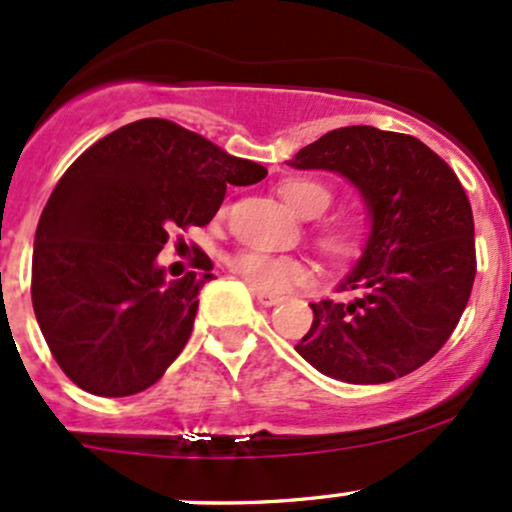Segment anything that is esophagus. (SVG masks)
<instances>
[{"label":"esophagus","mask_w":512,"mask_h":512,"mask_svg":"<svg viewBox=\"0 0 512 512\" xmlns=\"http://www.w3.org/2000/svg\"><path fill=\"white\" fill-rule=\"evenodd\" d=\"M254 295H256V300L261 305H268V308H271V305H278L283 300V295H276V293H268V291H258V288H254Z\"/></svg>","instance_id":"esophagus-1"}]
</instances>
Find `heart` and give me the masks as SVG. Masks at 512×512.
<instances>
[{
  "instance_id": "obj_1",
  "label": "heart",
  "mask_w": 512,
  "mask_h": 512,
  "mask_svg": "<svg viewBox=\"0 0 512 512\" xmlns=\"http://www.w3.org/2000/svg\"><path fill=\"white\" fill-rule=\"evenodd\" d=\"M281 197L300 217H320L333 204L335 194L328 184L318 179H288L281 184ZM315 241L325 258L333 263H347L360 256L365 246V231L352 219H335L315 229ZM231 271L258 291H286L310 276L308 261L295 256L263 254V251L241 249L226 258Z\"/></svg>"
}]
</instances>
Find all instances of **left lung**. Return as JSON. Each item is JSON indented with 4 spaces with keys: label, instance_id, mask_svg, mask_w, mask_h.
Returning a JSON list of instances; mask_svg holds the SVG:
<instances>
[{
    "label": "left lung",
    "instance_id": "left-lung-1",
    "mask_svg": "<svg viewBox=\"0 0 512 512\" xmlns=\"http://www.w3.org/2000/svg\"><path fill=\"white\" fill-rule=\"evenodd\" d=\"M288 165L340 172L372 214L362 258L340 283L352 300L310 303L313 325L295 350L350 384L419 370L456 330L476 278L473 212L456 172L414 135L372 125L330 130Z\"/></svg>",
    "mask_w": 512,
    "mask_h": 512
}]
</instances>
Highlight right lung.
I'll return each mask as SVG.
<instances>
[{"label":"right lung","mask_w":512,"mask_h":512,"mask_svg":"<svg viewBox=\"0 0 512 512\" xmlns=\"http://www.w3.org/2000/svg\"><path fill=\"white\" fill-rule=\"evenodd\" d=\"M266 167L162 118L123 125L88 147L51 192L34 239L31 303L51 355L76 387L130 397L152 387L192 335L212 261L167 281L170 231L204 226L226 184Z\"/></svg>","instance_id":"add662e5"}]
</instances>
